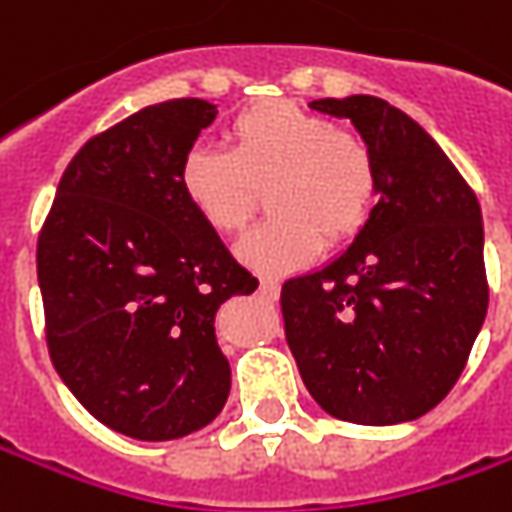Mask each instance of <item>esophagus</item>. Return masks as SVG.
Masks as SVG:
<instances>
[{
  "label": "esophagus",
  "mask_w": 512,
  "mask_h": 512,
  "mask_svg": "<svg viewBox=\"0 0 512 512\" xmlns=\"http://www.w3.org/2000/svg\"><path fill=\"white\" fill-rule=\"evenodd\" d=\"M259 293H262L265 299H276V296H279V282H276V279H262V282H259Z\"/></svg>",
  "instance_id": "obj_1"
}]
</instances>
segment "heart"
Here are the masks:
<instances>
[{"label":"heart","instance_id":"b5f03b06","mask_svg":"<svg viewBox=\"0 0 512 512\" xmlns=\"http://www.w3.org/2000/svg\"><path fill=\"white\" fill-rule=\"evenodd\" d=\"M230 148L196 145L179 165L187 205L216 233H236L267 187V222L236 245L239 262L279 276L347 242L367 222L379 193V168L367 142L293 102L245 110L227 130Z\"/></svg>","mask_w":512,"mask_h":512}]
</instances>
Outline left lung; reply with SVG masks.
<instances>
[{
  "mask_svg": "<svg viewBox=\"0 0 512 512\" xmlns=\"http://www.w3.org/2000/svg\"><path fill=\"white\" fill-rule=\"evenodd\" d=\"M310 108L359 130L379 202L336 259L282 285L287 344L325 413L413 422L459 382L487 316L482 207L404 110L364 93Z\"/></svg>",
  "mask_w": 512,
  "mask_h": 512,
  "instance_id": "8db88e82",
  "label": "left lung"
}]
</instances>
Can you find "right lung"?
I'll return each instance as SVG.
<instances>
[{
    "mask_svg": "<svg viewBox=\"0 0 512 512\" xmlns=\"http://www.w3.org/2000/svg\"><path fill=\"white\" fill-rule=\"evenodd\" d=\"M213 119L205 99H170L93 136L39 233L53 367L93 419L139 442L182 439L222 413L216 310L259 287L179 187Z\"/></svg>",
    "mask_w": 512,
    "mask_h": 512,
    "instance_id": "1",
    "label": "right lung"
}]
</instances>
